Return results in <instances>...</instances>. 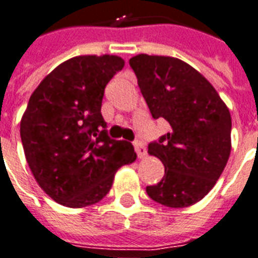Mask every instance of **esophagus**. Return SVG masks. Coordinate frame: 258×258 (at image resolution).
<instances>
[{
    "label": "esophagus",
    "mask_w": 258,
    "mask_h": 258,
    "mask_svg": "<svg viewBox=\"0 0 258 258\" xmlns=\"http://www.w3.org/2000/svg\"><path fill=\"white\" fill-rule=\"evenodd\" d=\"M135 150H136V154L139 158H145V155H147V150H145V147L141 144L140 141H135Z\"/></svg>",
    "instance_id": "1"
}]
</instances>
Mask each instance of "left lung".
I'll use <instances>...</instances> for the list:
<instances>
[{
    "mask_svg": "<svg viewBox=\"0 0 258 258\" xmlns=\"http://www.w3.org/2000/svg\"><path fill=\"white\" fill-rule=\"evenodd\" d=\"M129 65L152 118H164L171 126L148 144L164 175L147 193L170 208L190 207L208 195L227 164L230 111L210 81L178 58L139 54Z\"/></svg>",
    "mask_w": 258,
    "mask_h": 258,
    "instance_id": "8db88e82",
    "label": "left lung"
}]
</instances>
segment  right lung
<instances>
[{
	"mask_svg": "<svg viewBox=\"0 0 258 258\" xmlns=\"http://www.w3.org/2000/svg\"><path fill=\"white\" fill-rule=\"evenodd\" d=\"M123 65L117 55L73 57L31 95L20 122L21 143L35 179L58 204L98 203L118 168L136 160L131 143L108 137L100 113L104 88Z\"/></svg>",
	"mask_w": 258,
	"mask_h": 258,
	"instance_id": "1",
	"label": "right lung"
}]
</instances>
